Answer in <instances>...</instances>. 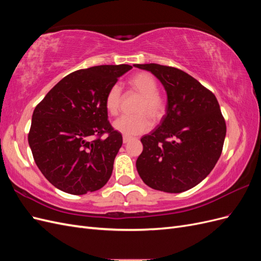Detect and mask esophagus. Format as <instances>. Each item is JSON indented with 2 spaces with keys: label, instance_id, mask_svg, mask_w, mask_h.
I'll use <instances>...</instances> for the list:
<instances>
[{
  "label": "esophagus",
  "instance_id": "34e87169",
  "mask_svg": "<svg viewBox=\"0 0 261 261\" xmlns=\"http://www.w3.org/2000/svg\"><path fill=\"white\" fill-rule=\"evenodd\" d=\"M129 140H130V137H128V136H123V143H124V144H127Z\"/></svg>",
  "mask_w": 261,
  "mask_h": 261
}]
</instances>
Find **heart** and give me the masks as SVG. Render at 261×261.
<instances>
[{
    "mask_svg": "<svg viewBox=\"0 0 261 261\" xmlns=\"http://www.w3.org/2000/svg\"><path fill=\"white\" fill-rule=\"evenodd\" d=\"M130 88L141 96V101L136 108L137 115H125L114 121L113 127L125 136H135L151 128V121L159 122L165 113V100L158 92L155 78L148 73H137L130 77ZM123 100L120 85H113L106 96V109L111 115L120 111Z\"/></svg>",
    "mask_w": 261,
    "mask_h": 261,
    "instance_id": "b5f03b06",
    "label": "heart"
}]
</instances>
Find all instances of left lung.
Masks as SVG:
<instances>
[{
	"mask_svg": "<svg viewBox=\"0 0 261 261\" xmlns=\"http://www.w3.org/2000/svg\"><path fill=\"white\" fill-rule=\"evenodd\" d=\"M134 66L152 73L168 96L161 124L140 139L144 150L136 161L138 174L156 191H188L208 176L222 152L226 125L219 102L178 68L154 63Z\"/></svg>",
	"mask_w": 261,
	"mask_h": 261,
	"instance_id": "left-lung-1",
	"label": "left lung"
}]
</instances>
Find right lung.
Listing matches in <instances>:
<instances>
[{
    "instance_id": "add662e5",
    "label": "right lung",
    "mask_w": 261,
    "mask_h": 261,
    "mask_svg": "<svg viewBox=\"0 0 261 261\" xmlns=\"http://www.w3.org/2000/svg\"><path fill=\"white\" fill-rule=\"evenodd\" d=\"M132 68L122 64L76 70L36 107L28 143L37 167L60 191L84 195L111 177L123 138L108 121L106 96ZM103 133L108 136L101 139Z\"/></svg>"
}]
</instances>
